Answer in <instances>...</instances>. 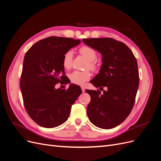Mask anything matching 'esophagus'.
I'll return each instance as SVG.
<instances>
[{"label":"esophagus","mask_w":161,"mask_h":161,"mask_svg":"<svg viewBox=\"0 0 161 161\" xmlns=\"http://www.w3.org/2000/svg\"><path fill=\"white\" fill-rule=\"evenodd\" d=\"M81 89H82V91L83 92L85 91V87H83V86H81Z\"/></svg>","instance_id":"obj_1"}]
</instances>
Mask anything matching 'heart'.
<instances>
[{
  "label": "heart",
  "mask_w": 161,
  "mask_h": 161,
  "mask_svg": "<svg viewBox=\"0 0 161 161\" xmlns=\"http://www.w3.org/2000/svg\"><path fill=\"white\" fill-rule=\"evenodd\" d=\"M79 53L89 60L86 69H89L92 71H96L97 65L95 60L97 58V52L93 48L83 46L79 48ZM73 53L71 50L67 51L62 57V66L66 70L70 69L72 66ZM91 78V73L89 71L75 70L69 75V79L71 82L78 85H82L86 81H88Z\"/></svg>",
  "instance_id": "b5f03b06"
}]
</instances>
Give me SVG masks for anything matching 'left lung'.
Listing matches in <instances>:
<instances>
[{"label":"left lung","mask_w":161,"mask_h":161,"mask_svg":"<svg viewBox=\"0 0 161 161\" xmlns=\"http://www.w3.org/2000/svg\"><path fill=\"white\" fill-rule=\"evenodd\" d=\"M86 45L100 52L99 72L90 81L99 90L85 91L91 96L87 115L91 122L102 129H111L127 118L132 109L139 86L138 63L125 43L113 38L82 40Z\"/></svg>","instance_id":"obj_1"}]
</instances>
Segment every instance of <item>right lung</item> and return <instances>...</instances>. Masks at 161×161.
<instances>
[{
  "label": "right lung",
  "mask_w": 161,
  "mask_h": 161,
  "mask_svg": "<svg viewBox=\"0 0 161 161\" xmlns=\"http://www.w3.org/2000/svg\"><path fill=\"white\" fill-rule=\"evenodd\" d=\"M80 43V40L52 36L34 43L25 53L20 80L23 103L30 118L43 128L64 123L82 93L80 86L75 84L67 89L55 87L59 82H70L62 57Z\"/></svg>",
  "instance_id": "right-lung-1"
}]
</instances>
